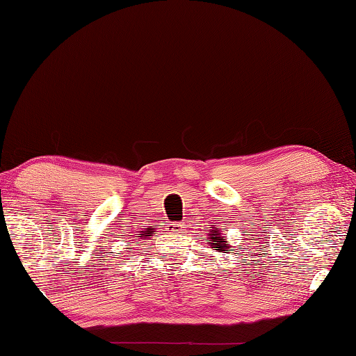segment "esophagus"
Segmentation results:
<instances>
[{"label":"esophagus","mask_w":356,"mask_h":356,"mask_svg":"<svg viewBox=\"0 0 356 356\" xmlns=\"http://www.w3.org/2000/svg\"><path fill=\"white\" fill-rule=\"evenodd\" d=\"M184 227H185L184 222H172V225H170V231L174 234H179L184 231Z\"/></svg>","instance_id":"34e87169"}]
</instances>
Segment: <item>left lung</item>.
<instances>
[{
  "label": "left lung",
  "instance_id": "left-lung-1",
  "mask_svg": "<svg viewBox=\"0 0 356 356\" xmlns=\"http://www.w3.org/2000/svg\"><path fill=\"white\" fill-rule=\"evenodd\" d=\"M221 231H225V229H221ZM207 243H209V246H212V248H215L218 252H229L232 248L231 245H227L226 237L221 236L220 227H213V231L209 232Z\"/></svg>",
  "mask_w": 356,
  "mask_h": 356
}]
</instances>
